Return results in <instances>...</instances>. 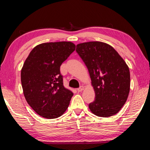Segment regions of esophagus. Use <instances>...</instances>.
I'll use <instances>...</instances> for the list:
<instances>
[{"label": "esophagus", "instance_id": "1", "mask_svg": "<svg viewBox=\"0 0 150 150\" xmlns=\"http://www.w3.org/2000/svg\"><path fill=\"white\" fill-rule=\"evenodd\" d=\"M83 89H84V87H83V86H81V87H80L79 88H77V91H78V92H81V91H82Z\"/></svg>", "mask_w": 150, "mask_h": 150}]
</instances>
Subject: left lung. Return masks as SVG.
<instances>
[{
	"mask_svg": "<svg viewBox=\"0 0 150 150\" xmlns=\"http://www.w3.org/2000/svg\"><path fill=\"white\" fill-rule=\"evenodd\" d=\"M76 52L87 66L95 90V99L88 108L100 117L116 115L126 102L130 92L128 65L111 45L104 42L79 44Z\"/></svg>",
	"mask_w": 150,
	"mask_h": 150,
	"instance_id": "1",
	"label": "left lung"
}]
</instances>
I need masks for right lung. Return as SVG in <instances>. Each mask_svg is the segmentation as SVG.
<instances>
[{"label": "right lung", "instance_id": "1", "mask_svg": "<svg viewBox=\"0 0 150 150\" xmlns=\"http://www.w3.org/2000/svg\"><path fill=\"white\" fill-rule=\"evenodd\" d=\"M75 50L70 42L44 43L36 45L25 61L21 70L24 95L40 116L58 118L69 106L73 93L63 86L60 66Z\"/></svg>", "mask_w": 150, "mask_h": 150}]
</instances>
